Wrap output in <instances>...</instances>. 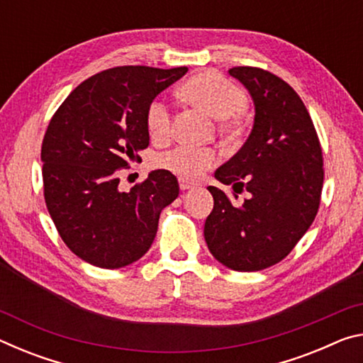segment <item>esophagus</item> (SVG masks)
I'll return each instance as SVG.
<instances>
[{"mask_svg": "<svg viewBox=\"0 0 363 363\" xmlns=\"http://www.w3.org/2000/svg\"><path fill=\"white\" fill-rule=\"evenodd\" d=\"M179 187H181V190H190V189L195 187V182H190L189 179L179 177Z\"/></svg>", "mask_w": 363, "mask_h": 363, "instance_id": "obj_1", "label": "esophagus"}]
</instances>
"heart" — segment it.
<instances>
[{
	"label": "heart",
	"mask_w": 363,
	"mask_h": 363,
	"mask_svg": "<svg viewBox=\"0 0 363 363\" xmlns=\"http://www.w3.org/2000/svg\"><path fill=\"white\" fill-rule=\"evenodd\" d=\"M182 96L208 115L216 118L218 133L225 140L243 136L245 123L242 113L248 106V97L242 88L229 79L211 72L189 78L181 88ZM145 128L153 140H163L171 131V112L162 99H153L145 110ZM218 162V153L210 147L179 145L163 153L157 167L184 179H195Z\"/></svg>",
	"instance_id": "heart-1"
}]
</instances>
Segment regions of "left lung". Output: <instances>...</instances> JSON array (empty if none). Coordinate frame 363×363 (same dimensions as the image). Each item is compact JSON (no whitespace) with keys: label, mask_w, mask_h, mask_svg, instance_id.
Listing matches in <instances>:
<instances>
[{"label":"left lung","mask_w":363,"mask_h":363,"mask_svg":"<svg viewBox=\"0 0 363 363\" xmlns=\"http://www.w3.org/2000/svg\"><path fill=\"white\" fill-rule=\"evenodd\" d=\"M250 91L255 125L243 147L216 169L235 205L210 186L214 206L205 223L211 255L232 270L255 272L290 255L314 223L323 187V157L314 123L296 91L257 67L229 70Z\"/></svg>","instance_id":"obj_1"}]
</instances>
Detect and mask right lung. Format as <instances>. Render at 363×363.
<instances>
[{"instance_id": "right-lung-1", "label": "right lung", "mask_w": 363, "mask_h": 363, "mask_svg": "<svg viewBox=\"0 0 363 363\" xmlns=\"http://www.w3.org/2000/svg\"><path fill=\"white\" fill-rule=\"evenodd\" d=\"M186 73L187 67H113L78 84L49 121L41 145L45 201L60 238L83 261L118 269L149 251L179 184L155 169L121 192L120 173L149 147L147 106Z\"/></svg>"}]
</instances>
